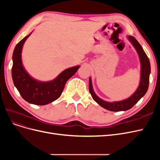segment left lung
I'll list each match as a JSON object with an SVG mask.
<instances>
[{
  "instance_id": "8db88e82",
  "label": "left lung",
  "mask_w": 160,
  "mask_h": 160,
  "mask_svg": "<svg viewBox=\"0 0 160 160\" xmlns=\"http://www.w3.org/2000/svg\"><path fill=\"white\" fill-rule=\"evenodd\" d=\"M129 41L132 42L133 45L136 49L139 59L141 62V79L140 83L136 91L127 99H125L121 101H115V102L109 103L100 99L99 97L96 95L94 93L93 87H92L91 80L89 78V92L93 99L101 107L111 111H126L133 107V105L138 103V101L141 99L142 97L146 93L148 89L149 81V74L151 71L150 67V62L149 58L148 57L146 52L143 51L142 47L140 45L139 42L135 39V38L132 36L128 37Z\"/></svg>"
}]
</instances>
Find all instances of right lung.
<instances>
[{"mask_svg":"<svg viewBox=\"0 0 160 160\" xmlns=\"http://www.w3.org/2000/svg\"><path fill=\"white\" fill-rule=\"evenodd\" d=\"M30 35L31 34L22 38L14 48L12 55V81L19 93L27 102L44 105L59 98L64 89L66 82L75 73L80 67L76 66L67 69L55 79L49 82H40L32 79L24 69L21 61L22 46Z\"/></svg>","mask_w":160,"mask_h":160,"instance_id":"obj_1","label":"right lung"}]
</instances>
